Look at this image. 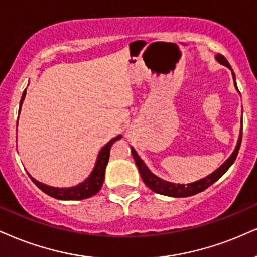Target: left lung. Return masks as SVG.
<instances>
[{"mask_svg":"<svg viewBox=\"0 0 257 257\" xmlns=\"http://www.w3.org/2000/svg\"><path fill=\"white\" fill-rule=\"evenodd\" d=\"M216 59L220 63V64L227 66V68L232 71V77H233V82H235V87L236 89L238 90V88H237V84H236L235 72H233L232 68H231L229 62L226 61L225 57L220 55V53H218L216 56ZM240 143H242V127H240L239 138H238V142H237L235 150H233V153L231 154V156L227 158L225 162L221 164L217 170H214V172L210 174L208 176L199 180V181L187 183V185H180V183H173V182H168L166 180H162L161 177L156 176L154 173H151L150 170H149V168L145 166L143 160H141V157L138 156V154L136 153L134 148H131V153H132V156L135 158L136 164H137L139 173H141L142 179H143L144 183L151 189V191L157 193V194L173 196V198H186V196H192V195L198 194V193L200 192H204L206 188H208L211 185H213L214 182L218 181V180H219L220 177L226 173V170L232 166V163L235 162L237 155H238Z\"/></svg>","mask_w":257,"mask_h":257,"instance_id":"left-lung-1","label":"left lung"}]
</instances>
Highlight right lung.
Listing matches in <instances>:
<instances>
[{
    "instance_id": "right-lung-1",
    "label": "right lung",
    "mask_w": 257,
    "mask_h": 257,
    "mask_svg": "<svg viewBox=\"0 0 257 257\" xmlns=\"http://www.w3.org/2000/svg\"><path fill=\"white\" fill-rule=\"evenodd\" d=\"M25 96H26V90L22 94L20 101V109L21 104L25 100ZM19 113H20V110H19ZM120 138H121V136H116V137L110 139L108 143L101 149L99 155H97L96 163H95L93 172H91L89 177H88L87 180H84L83 182H81L80 185L70 187V188H57V187L47 186L37 181V180L34 179V177H32L30 174H28V176L31 177L32 181L36 183L38 188L41 189L45 194L52 196V198L55 199H58V200H82V199L90 198V196L96 194V193L101 189V187H102L104 180V170H106V166L109 160L110 147H112L114 142L118 141Z\"/></svg>"
}]
</instances>
